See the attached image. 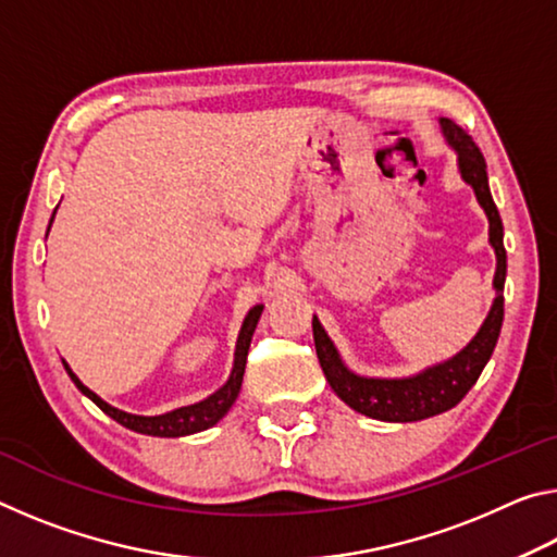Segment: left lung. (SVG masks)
I'll list each match as a JSON object with an SVG mask.
<instances>
[{"mask_svg":"<svg viewBox=\"0 0 557 557\" xmlns=\"http://www.w3.org/2000/svg\"><path fill=\"white\" fill-rule=\"evenodd\" d=\"M440 129L445 135V143L457 154V169L461 182L474 188V196L488 219V245L496 256L494 272V292L492 309L479 326L476 336L447 361L428 366L420 373L403 375V379H373V375L354 373L344 363L342 354L334 346L332 338L324 332L319 319H312L314 346L319 363L326 375L332 391L342 398L348 408L366 414V418L383 422H418L432 418V414L447 412L465 398L482 375L484 366L492 358L498 334L504 324V282H506V248H504V223L498 215L496 203L488 188L486 162L479 147L471 143L465 129L457 127L447 117H440Z\"/></svg>","mask_w":557,"mask_h":557,"instance_id":"left-lung-1","label":"left lung"}]
</instances>
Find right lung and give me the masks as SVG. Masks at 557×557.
Instances as JSON below:
<instances>
[{
    "label": "right lung",
    "instance_id": "right-lung-1",
    "mask_svg": "<svg viewBox=\"0 0 557 557\" xmlns=\"http://www.w3.org/2000/svg\"><path fill=\"white\" fill-rule=\"evenodd\" d=\"M53 215H55V211H53ZM53 215H51V223H53ZM51 223H49V228H51ZM262 309H265V307L256 305L243 319V326L238 332V342H235L233 369H231L228 381H225L219 391L211 393L209 398H203V400L194 403V405H184V408L169 410V412H162V414H132V412H125L120 408H112V405L102 400L98 393H92L88 385H83L78 375L71 371V366L65 361H63V369H65V373L71 375L75 388L86 395V398L96 403L102 412L110 414L112 420L120 422L122 428H127L132 432H139V435H149V437H186V435H194V432L209 430V428L215 425V422L223 420V414L233 408L235 398H238L240 385H243V373H245V361H248V348H250V342H252V334H256V326L260 322Z\"/></svg>",
    "mask_w": 557,
    "mask_h": 557
}]
</instances>
